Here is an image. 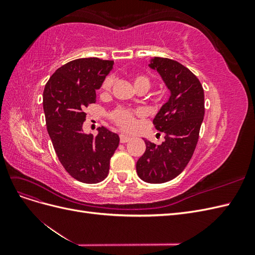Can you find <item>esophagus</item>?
<instances>
[{"label": "esophagus", "mask_w": 255, "mask_h": 255, "mask_svg": "<svg viewBox=\"0 0 255 255\" xmlns=\"http://www.w3.org/2000/svg\"><path fill=\"white\" fill-rule=\"evenodd\" d=\"M130 140V137L128 136V135H125V134H121L120 135V142L121 143H126L128 141Z\"/></svg>", "instance_id": "1"}]
</instances>
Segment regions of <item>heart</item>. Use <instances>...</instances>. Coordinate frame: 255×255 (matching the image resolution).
<instances>
[{
    "instance_id": "obj_1",
    "label": "heart",
    "mask_w": 255,
    "mask_h": 255,
    "mask_svg": "<svg viewBox=\"0 0 255 255\" xmlns=\"http://www.w3.org/2000/svg\"><path fill=\"white\" fill-rule=\"evenodd\" d=\"M134 86L135 88H146V90L150 87V81L145 75L142 74H136L133 78ZM114 84V78L112 75H107L102 82L101 90L102 91H109L112 89ZM143 115L142 110H129L125 109V107H118V109L114 110L111 113V119L115 125H117L120 128L125 130L132 129L136 125V118L139 116Z\"/></svg>"
}]
</instances>
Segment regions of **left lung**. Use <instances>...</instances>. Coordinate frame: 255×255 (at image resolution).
<instances>
[{
	"mask_svg": "<svg viewBox=\"0 0 255 255\" xmlns=\"http://www.w3.org/2000/svg\"><path fill=\"white\" fill-rule=\"evenodd\" d=\"M160 74L171 95L153 120L165 141L144 140L145 152L136 171L148 183H165L179 175L195 152L204 117V90L199 79L176 60L155 57L149 65Z\"/></svg>",
	"mask_w": 255,
	"mask_h": 255,
	"instance_id": "left-lung-1",
	"label": "left lung"
}]
</instances>
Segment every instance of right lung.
I'll return each instance as SVG.
<instances>
[{
	"label": "right lung",
	"instance_id": "obj_1",
	"mask_svg": "<svg viewBox=\"0 0 255 255\" xmlns=\"http://www.w3.org/2000/svg\"><path fill=\"white\" fill-rule=\"evenodd\" d=\"M114 60L98 57L69 61L52 74L43 90V111L54 150L66 171L82 183L96 184L109 175L119 136L104 127L99 134L83 132L85 110L96 103V90Z\"/></svg>",
	"mask_w": 255,
	"mask_h": 255
}]
</instances>
